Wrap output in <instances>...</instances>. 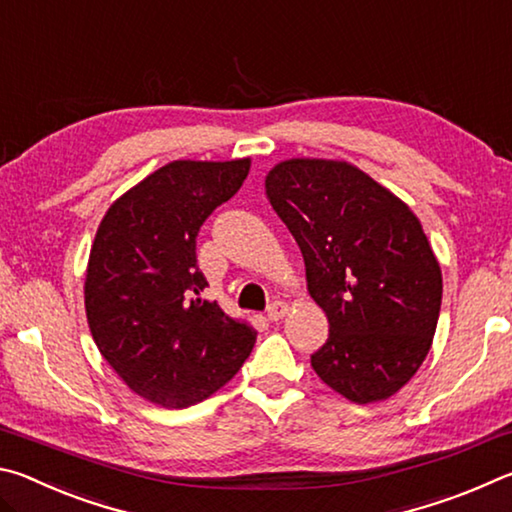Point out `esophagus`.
Returning <instances> with one entry per match:
<instances>
[{"label":"esophagus","instance_id":"1","mask_svg":"<svg viewBox=\"0 0 512 512\" xmlns=\"http://www.w3.org/2000/svg\"><path fill=\"white\" fill-rule=\"evenodd\" d=\"M287 311H289L287 302H273V305L268 307L266 316H268V320H273V323H277V320H282L284 316H287Z\"/></svg>","mask_w":512,"mask_h":512}]
</instances>
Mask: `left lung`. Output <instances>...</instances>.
Returning a JSON list of instances; mask_svg holds the SVG:
<instances>
[{"instance_id":"1","label":"left lung","mask_w":512,"mask_h":512,"mask_svg":"<svg viewBox=\"0 0 512 512\" xmlns=\"http://www.w3.org/2000/svg\"><path fill=\"white\" fill-rule=\"evenodd\" d=\"M264 187L305 257L309 296L329 320L311 368L354 404L388 400L427 359L443 300V273L420 219L345 160H282Z\"/></svg>"}]
</instances>
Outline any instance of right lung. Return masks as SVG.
I'll return each instance as SVG.
<instances>
[{
  "label": "right lung",
  "instance_id": "1",
  "mask_svg": "<svg viewBox=\"0 0 512 512\" xmlns=\"http://www.w3.org/2000/svg\"><path fill=\"white\" fill-rule=\"evenodd\" d=\"M250 158L173 160L108 207L85 271V316L101 357L144 400L187 409L237 375L257 332L201 293L196 235L239 192Z\"/></svg>",
  "mask_w": 512,
  "mask_h": 512
}]
</instances>
